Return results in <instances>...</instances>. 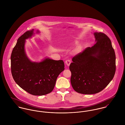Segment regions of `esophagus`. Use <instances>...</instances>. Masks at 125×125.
Here are the masks:
<instances>
[{
  "label": "esophagus",
  "instance_id": "esophagus-1",
  "mask_svg": "<svg viewBox=\"0 0 125 125\" xmlns=\"http://www.w3.org/2000/svg\"><path fill=\"white\" fill-rule=\"evenodd\" d=\"M71 62V60H66V61H65V63H66V64H67V65H68V66H69V65L70 64Z\"/></svg>",
  "mask_w": 125,
  "mask_h": 125
}]
</instances>
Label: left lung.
I'll return each mask as SVG.
<instances>
[{
    "instance_id": "1",
    "label": "left lung",
    "mask_w": 125,
    "mask_h": 125,
    "mask_svg": "<svg viewBox=\"0 0 125 125\" xmlns=\"http://www.w3.org/2000/svg\"><path fill=\"white\" fill-rule=\"evenodd\" d=\"M94 35L96 43L73 57L69 66L72 86L81 94L102 91L114 78L116 70L115 54L110 39L103 33Z\"/></svg>"
}]
</instances>
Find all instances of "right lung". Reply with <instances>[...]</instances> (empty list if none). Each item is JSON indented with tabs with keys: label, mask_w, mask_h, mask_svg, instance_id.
<instances>
[{
	"label": "right lung",
	"mask_w": 125,
	"mask_h": 125,
	"mask_svg": "<svg viewBox=\"0 0 125 125\" xmlns=\"http://www.w3.org/2000/svg\"><path fill=\"white\" fill-rule=\"evenodd\" d=\"M33 33L34 29L27 31L18 38L11 55V71L21 89L32 95L42 96L53 90L58 75L64 70V64L62 60L49 58L40 62H31L25 52L24 44Z\"/></svg>",
	"instance_id": "add662e5"
}]
</instances>
